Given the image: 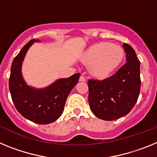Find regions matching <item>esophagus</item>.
Instances as JSON below:
<instances>
[{
	"label": "esophagus",
	"mask_w": 157,
	"mask_h": 157,
	"mask_svg": "<svg viewBox=\"0 0 157 157\" xmlns=\"http://www.w3.org/2000/svg\"><path fill=\"white\" fill-rule=\"evenodd\" d=\"M79 81H81V82H86V78L84 77V76L83 75H81L79 77Z\"/></svg>",
	"instance_id": "34e87169"
}]
</instances>
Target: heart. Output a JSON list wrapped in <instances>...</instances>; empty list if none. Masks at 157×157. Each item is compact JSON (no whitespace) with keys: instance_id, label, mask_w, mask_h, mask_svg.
Masks as SVG:
<instances>
[{"instance_id":"heart-1","label":"heart","mask_w":157,"mask_h":157,"mask_svg":"<svg viewBox=\"0 0 157 157\" xmlns=\"http://www.w3.org/2000/svg\"><path fill=\"white\" fill-rule=\"evenodd\" d=\"M123 58V48L111 42L95 44L83 54L84 60L90 63L91 74L100 78L109 77L120 66Z\"/></svg>"}]
</instances>
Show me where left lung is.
Wrapping results in <instances>:
<instances>
[{
    "label": "left lung",
    "mask_w": 157,
    "mask_h": 157,
    "mask_svg": "<svg viewBox=\"0 0 157 157\" xmlns=\"http://www.w3.org/2000/svg\"><path fill=\"white\" fill-rule=\"evenodd\" d=\"M127 63L116 74L104 80L88 81L89 104L99 119L106 121L126 116L138 101L141 89L140 61L128 44L123 45Z\"/></svg>",
    "instance_id": "8db88e82"
}]
</instances>
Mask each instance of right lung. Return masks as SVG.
I'll return each mask as SVG.
<instances>
[{
  "label": "right lung",
  "mask_w": 157,
  "mask_h": 157,
  "mask_svg": "<svg viewBox=\"0 0 157 157\" xmlns=\"http://www.w3.org/2000/svg\"><path fill=\"white\" fill-rule=\"evenodd\" d=\"M39 40L32 39L14 58L9 78V90L18 112L27 120L38 124L56 121L63 113L67 98L75 86L80 74L56 80L50 86L36 89L26 83L22 75V64L32 44Z\"/></svg>",
  "instance_id": "right-lung-1"
}]
</instances>
